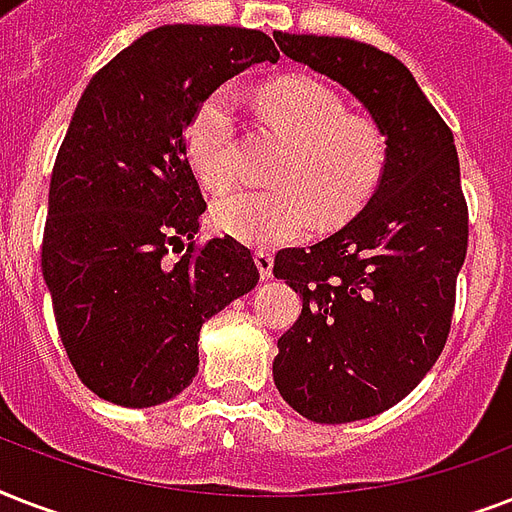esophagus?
<instances>
[{
    "label": "esophagus",
    "instance_id": "1",
    "mask_svg": "<svg viewBox=\"0 0 512 512\" xmlns=\"http://www.w3.org/2000/svg\"><path fill=\"white\" fill-rule=\"evenodd\" d=\"M255 263H257V271H260V276H263V279H271V276H273V255H271V252H265V249H257Z\"/></svg>",
    "mask_w": 512,
    "mask_h": 512
}]
</instances>
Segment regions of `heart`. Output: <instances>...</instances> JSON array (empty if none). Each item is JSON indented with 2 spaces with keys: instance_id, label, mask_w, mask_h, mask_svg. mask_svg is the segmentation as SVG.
Listing matches in <instances>:
<instances>
[{
  "instance_id": "1",
  "label": "heart",
  "mask_w": 512,
  "mask_h": 512,
  "mask_svg": "<svg viewBox=\"0 0 512 512\" xmlns=\"http://www.w3.org/2000/svg\"><path fill=\"white\" fill-rule=\"evenodd\" d=\"M273 124L289 140L276 170L279 188H241L212 209L217 231L255 244L279 247L303 239L316 220L340 225L364 207L382 175L380 132L313 79H284L265 90ZM188 162L209 191L231 188L239 175V92L223 84L201 100L185 130Z\"/></svg>"
}]
</instances>
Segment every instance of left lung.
I'll return each mask as SVG.
<instances>
[{
	"instance_id": "obj_1",
	"label": "left lung",
	"mask_w": 512,
	"mask_h": 512,
	"mask_svg": "<svg viewBox=\"0 0 512 512\" xmlns=\"http://www.w3.org/2000/svg\"><path fill=\"white\" fill-rule=\"evenodd\" d=\"M273 39L287 58L342 84L385 138L366 207L329 239L273 260V276L303 297L273 358L281 398L324 425L366 420L409 396L449 337L468 252L460 159L401 60L342 36Z\"/></svg>"
}]
</instances>
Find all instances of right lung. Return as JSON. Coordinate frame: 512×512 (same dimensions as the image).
<instances>
[{"label":"right lung","mask_w":512,"mask_h":512,"mask_svg":"<svg viewBox=\"0 0 512 512\" xmlns=\"http://www.w3.org/2000/svg\"><path fill=\"white\" fill-rule=\"evenodd\" d=\"M279 60L271 36L159 26L92 76L50 180L42 273L79 380L111 404H164L199 372L201 324L260 273L244 244L199 247L207 201L185 127L209 92Z\"/></svg>","instance_id":"obj_1"}]
</instances>
